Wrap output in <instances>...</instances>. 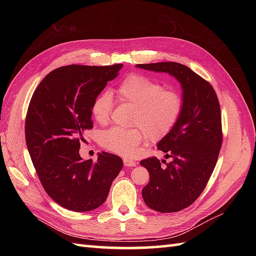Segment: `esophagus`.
I'll return each instance as SVG.
<instances>
[{"label":"esophagus","instance_id":"esophagus-1","mask_svg":"<svg viewBox=\"0 0 256 256\" xmlns=\"http://www.w3.org/2000/svg\"><path fill=\"white\" fill-rule=\"evenodd\" d=\"M124 166L132 168V166H136V161H132V160H130V159H124Z\"/></svg>","mask_w":256,"mask_h":256}]
</instances>
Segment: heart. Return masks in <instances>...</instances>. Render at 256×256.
Returning <instances> with one entry per match:
<instances>
[{"label":"heart","mask_w":256,"mask_h":256,"mask_svg":"<svg viewBox=\"0 0 256 256\" xmlns=\"http://www.w3.org/2000/svg\"><path fill=\"white\" fill-rule=\"evenodd\" d=\"M118 99L134 108L132 127L122 129L113 127L102 131L99 143L104 150L120 156L134 157L145 141L146 134L150 141H159L171 132L184 110V96L174 88H164L159 81L143 74H130L116 90ZM113 109L111 92L104 90L92 104V116L106 125L110 120Z\"/></svg>","instance_id":"b5f03b06"}]
</instances>
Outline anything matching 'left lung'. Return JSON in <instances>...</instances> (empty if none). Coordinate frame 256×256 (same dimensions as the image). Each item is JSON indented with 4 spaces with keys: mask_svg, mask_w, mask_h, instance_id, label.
Wrapping results in <instances>:
<instances>
[{
    "mask_svg": "<svg viewBox=\"0 0 256 256\" xmlns=\"http://www.w3.org/2000/svg\"><path fill=\"white\" fill-rule=\"evenodd\" d=\"M136 67L168 72L182 85V113L158 143V150L172 161L164 168L156 157L140 162L150 173L142 190L145 204L159 212H180L200 196L218 160L222 145L219 100L210 83L182 64L164 62Z\"/></svg>",
    "mask_w": 256,
    "mask_h": 256,
    "instance_id": "1",
    "label": "left lung"
}]
</instances>
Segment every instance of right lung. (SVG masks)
Listing matches in <instances>:
<instances>
[{"mask_svg": "<svg viewBox=\"0 0 256 256\" xmlns=\"http://www.w3.org/2000/svg\"><path fill=\"white\" fill-rule=\"evenodd\" d=\"M122 64L68 65L44 76L30 99L26 141L30 159L48 196L62 207L90 212L102 205L122 160L99 152L96 162L83 161V132L92 128V104L115 79Z\"/></svg>", "mask_w": 256, "mask_h": 256, "instance_id": "obj_1", "label": "right lung"}]
</instances>
